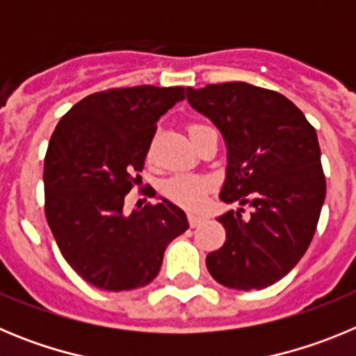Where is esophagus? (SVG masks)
I'll return each instance as SVG.
<instances>
[{
    "label": "esophagus",
    "instance_id": "esophagus-1",
    "mask_svg": "<svg viewBox=\"0 0 356 356\" xmlns=\"http://www.w3.org/2000/svg\"><path fill=\"white\" fill-rule=\"evenodd\" d=\"M201 222H203V217L196 216V213H188V225H191V228H196Z\"/></svg>",
    "mask_w": 356,
    "mask_h": 356
}]
</instances>
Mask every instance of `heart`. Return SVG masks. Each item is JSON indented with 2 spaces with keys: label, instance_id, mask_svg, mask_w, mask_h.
<instances>
[{
  "label": "heart",
  "instance_id": "b5f03b06",
  "mask_svg": "<svg viewBox=\"0 0 356 356\" xmlns=\"http://www.w3.org/2000/svg\"><path fill=\"white\" fill-rule=\"evenodd\" d=\"M201 128L205 127L203 124H191L188 127V135L196 134ZM210 187H212V181L209 178H205V176L176 175L172 178H169V180L163 181L162 191L175 203L185 207V209L194 210L203 203Z\"/></svg>",
  "mask_w": 356,
  "mask_h": 356
}]
</instances>
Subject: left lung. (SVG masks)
Here are the masks:
<instances>
[{
  "mask_svg": "<svg viewBox=\"0 0 356 356\" xmlns=\"http://www.w3.org/2000/svg\"><path fill=\"white\" fill-rule=\"evenodd\" d=\"M187 102L209 118L226 144L219 197L250 205L217 217L226 241L207 257L216 282L237 291L276 284L312 242L326 196L317 134L298 106L275 90L226 81L187 87Z\"/></svg>",
  "mask_w": 356,
  "mask_h": 356,
  "instance_id": "1",
  "label": "left lung"
}]
</instances>
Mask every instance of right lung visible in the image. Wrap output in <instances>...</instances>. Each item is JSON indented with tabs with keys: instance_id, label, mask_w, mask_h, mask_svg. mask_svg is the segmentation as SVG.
<instances>
[{
	"instance_id": "1",
	"label": "right lung",
	"mask_w": 356,
	"mask_h": 356,
	"mask_svg": "<svg viewBox=\"0 0 356 356\" xmlns=\"http://www.w3.org/2000/svg\"><path fill=\"white\" fill-rule=\"evenodd\" d=\"M185 99L184 87L139 85L90 94L58 121L44 159L46 219L69 266L102 291L156 278L169 242L188 228L165 197L124 212L156 121Z\"/></svg>"
}]
</instances>
